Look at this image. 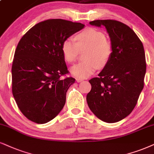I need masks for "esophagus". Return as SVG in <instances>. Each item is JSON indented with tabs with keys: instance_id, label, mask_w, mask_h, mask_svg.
Segmentation results:
<instances>
[{
	"instance_id": "1",
	"label": "esophagus",
	"mask_w": 154,
	"mask_h": 154,
	"mask_svg": "<svg viewBox=\"0 0 154 154\" xmlns=\"http://www.w3.org/2000/svg\"><path fill=\"white\" fill-rule=\"evenodd\" d=\"M76 81H77V82H80L83 81V79H80V78H77V79H76Z\"/></svg>"
}]
</instances>
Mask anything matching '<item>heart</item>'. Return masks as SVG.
Returning a JSON list of instances; mask_svg holds the SVG:
<instances>
[{"mask_svg": "<svg viewBox=\"0 0 154 154\" xmlns=\"http://www.w3.org/2000/svg\"><path fill=\"white\" fill-rule=\"evenodd\" d=\"M76 42L72 38H66L62 44V52L66 61L72 63L76 61L79 50H87L86 61L73 66L71 72L79 78H86L92 75L97 67L107 65L112 57L113 46L104 32L94 28L85 29L75 37Z\"/></svg>", "mask_w": 154, "mask_h": 154, "instance_id": "heart-1", "label": "heart"}]
</instances>
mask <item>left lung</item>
Masks as SVG:
<instances>
[{"label":"left lung","instance_id":"left-lung-1","mask_svg":"<svg viewBox=\"0 0 154 154\" xmlns=\"http://www.w3.org/2000/svg\"><path fill=\"white\" fill-rule=\"evenodd\" d=\"M89 24L106 28L113 52L99 77L89 80L91 89L87 102L97 117L114 123L129 115L137 104L146 70L144 49L134 31L123 23L97 20Z\"/></svg>","mask_w":154,"mask_h":154}]
</instances>
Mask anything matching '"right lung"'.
<instances>
[{
    "label": "right lung",
    "instance_id": "right-lung-1",
    "mask_svg": "<svg viewBox=\"0 0 154 154\" xmlns=\"http://www.w3.org/2000/svg\"><path fill=\"white\" fill-rule=\"evenodd\" d=\"M85 25L63 19L42 21L22 37L12 65V92L27 119L45 124L63 109L66 93L75 82L69 74L62 44Z\"/></svg>",
    "mask_w": 154,
    "mask_h": 154
}]
</instances>
